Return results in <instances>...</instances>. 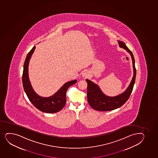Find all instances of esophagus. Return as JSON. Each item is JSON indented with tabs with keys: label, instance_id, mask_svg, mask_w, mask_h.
<instances>
[{
	"label": "esophagus",
	"instance_id": "esophagus-1",
	"mask_svg": "<svg viewBox=\"0 0 158 158\" xmlns=\"http://www.w3.org/2000/svg\"><path fill=\"white\" fill-rule=\"evenodd\" d=\"M82 77H86L88 76V72L86 71V70H85V71L82 72Z\"/></svg>",
	"mask_w": 158,
	"mask_h": 158
}]
</instances>
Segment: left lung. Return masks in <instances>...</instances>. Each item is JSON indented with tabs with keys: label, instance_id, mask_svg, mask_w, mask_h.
Masks as SVG:
<instances>
[{
	"label": "left lung",
	"instance_id": "left-lung-1",
	"mask_svg": "<svg viewBox=\"0 0 158 158\" xmlns=\"http://www.w3.org/2000/svg\"><path fill=\"white\" fill-rule=\"evenodd\" d=\"M119 47L125 49L131 55L132 60L134 75L131 83L125 91L115 97L105 95L98 85L91 80L86 79L88 84L87 98L89 105L95 110L98 111H110L121 107L128 100L134 85L136 79V70L135 66V59L132 52L129 50L125 43L118 41Z\"/></svg>",
	"mask_w": 158,
	"mask_h": 158
}]
</instances>
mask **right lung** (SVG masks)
Returning <instances> with one entry per match:
<instances>
[{
    "instance_id": "right-lung-1",
    "label": "right lung",
    "mask_w": 158,
    "mask_h": 158,
    "mask_svg": "<svg viewBox=\"0 0 158 158\" xmlns=\"http://www.w3.org/2000/svg\"><path fill=\"white\" fill-rule=\"evenodd\" d=\"M35 46L32 48L27 54L24 63L23 71L22 75V83L24 90L29 100L34 106L41 112L48 113H55L61 110L66 102L67 90L72 85L76 83L74 80L64 83L54 95L49 97H42L38 95L33 90L29 77V64L31 56L34 53Z\"/></svg>"
}]
</instances>
